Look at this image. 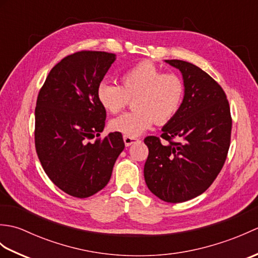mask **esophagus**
<instances>
[{
  "label": "esophagus",
  "instance_id": "34e87169",
  "mask_svg": "<svg viewBox=\"0 0 258 258\" xmlns=\"http://www.w3.org/2000/svg\"><path fill=\"white\" fill-rule=\"evenodd\" d=\"M123 140H124V143H125L126 146H131L132 144H134L135 142L139 141V139L132 138V136H127V135H124L123 136Z\"/></svg>",
  "mask_w": 258,
  "mask_h": 258
}]
</instances>
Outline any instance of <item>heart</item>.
<instances>
[{"label": "heart", "mask_w": 258, "mask_h": 258, "mask_svg": "<svg viewBox=\"0 0 258 258\" xmlns=\"http://www.w3.org/2000/svg\"><path fill=\"white\" fill-rule=\"evenodd\" d=\"M120 85L102 82L97 86V100L111 114H116L133 98L134 109L115 117L111 127L135 138L150 128L169 122L179 111L185 85L175 73H164L152 62L135 64L120 75Z\"/></svg>", "instance_id": "1"}]
</instances>
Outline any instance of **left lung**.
Instances as JSON below:
<instances>
[{
	"mask_svg": "<svg viewBox=\"0 0 258 258\" xmlns=\"http://www.w3.org/2000/svg\"><path fill=\"white\" fill-rule=\"evenodd\" d=\"M180 71L185 85L179 111L162 128L161 138L147 136L149 156L144 178L164 202L182 203L210 187L226 161L232 116L221 85L196 65L165 59Z\"/></svg>",
	"mask_w": 258,
	"mask_h": 258,
	"instance_id": "1",
	"label": "left lung"
}]
</instances>
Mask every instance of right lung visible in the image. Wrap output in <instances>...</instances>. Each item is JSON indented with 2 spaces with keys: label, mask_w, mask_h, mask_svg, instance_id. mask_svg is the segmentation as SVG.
Masks as SVG:
<instances>
[{
  "label": "right lung",
  "mask_w": 258,
  "mask_h": 258,
  "mask_svg": "<svg viewBox=\"0 0 258 258\" xmlns=\"http://www.w3.org/2000/svg\"><path fill=\"white\" fill-rule=\"evenodd\" d=\"M115 56L101 51L71 54L51 70L37 95L38 160L59 189L79 199L105 187L125 147L119 132L92 141L105 126L106 111L96 92Z\"/></svg>",
  "instance_id": "right-lung-1"
}]
</instances>
